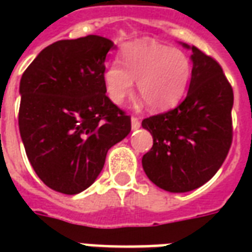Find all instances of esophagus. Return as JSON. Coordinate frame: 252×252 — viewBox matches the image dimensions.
Masks as SVG:
<instances>
[{"mask_svg":"<svg viewBox=\"0 0 252 252\" xmlns=\"http://www.w3.org/2000/svg\"><path fill=\"white\" fill-rule=\"evenodd\" d=\"M131 126H132V129H137V128H140L142 123H140V120H139V117H136V116H132Z\"/></svg>","mask_w":252,"mask_h":252,"instance_id":"esophagus-1","label":"esophagus"}]
</instances>
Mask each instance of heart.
I'll list each match as a JSON object with an SVG mask.
<instances>
[{"mask_svg": "<svg viewBox=\"0 0 252 252\" xmlns=\"http://www.w3.org/2000/svg\"><path fill=\"white\" fill-rule=\"evenodd\" d=\"M120 62L110 63L104 71L106 94L116 105L133 93L137 82L140 98L151 110H167L185 95L191 77V62L180 50L143 39L121 48Z\"/></svg>", "mask_w": 252, "mask_h": 252, "instance_id": "1", "label": "heart"}]
</instances>
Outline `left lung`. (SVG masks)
<instances>
[{"label":"left lung","mask_w":252,"mask_h":252,"mask_svg":"<svg viewBox=\"0 0 252 252\" xmlns=\"http://www.w3.org/2000/svg\"><path fill=\"white\" fill-rule=\"evenodd\" d=\"M184 47L193 52L186 98L174 109L142 121L154 139L143 155V169L150 181L171 193L208 182L232 144V86L217 61L197 47Z\"/></svg>","instance_id":"left-lung-1"}]
</instances>
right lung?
<instances>
[{
	"label": "right lung",
	"mask_w": 252,
	"mask_h": 252,
	"mask_svg": "<svg viewBox=\"0 0 252 252\" xmlns=\"http://www.w3.org/2000/svg\"><path fill=\"white\" fill-rule=\"evenodd\" d=\"M112 48L97 35L55 41L20 81L19 129L28 160L50 189L63 194L88 189L108 150L131 132V116L105 94Z\"/></svg>",
	"instance_id": "add662e5"
}]
</instances>
